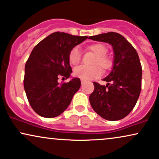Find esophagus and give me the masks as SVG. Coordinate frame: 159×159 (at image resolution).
I'll return each instance as SVG.
<instances>
[{"label":"esophagus","mask_w":159,"mask_h":159,"mask_svg":"<svg viewBox=\"0 0 159 159\" xmlns=\"http://www.w3.org/2000/svg\"><path fill=\"white\" fill-rule=\"evenodd\" d=\"M85 81H86L85 80H84V79H81V83H82V84H83L84 83H85Z\"/></svg>","instance_id":"34e87169"}]
</instances>
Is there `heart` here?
I'll return each mask as SVG.
<instances>
[{
  "instance_id": "obj_1",
  "label": "heart",
  "mask_w": 159,
  "mask_h": 159,
  "mask_svg": "<svg viewBox=\"0 0 159 159\" xmlns=\"http://www.w3.org/2000/svg\"><path fill=\"white\" fill-rule=\"evenodd\" d=\"M89 49L96 54L93 64L96 66H79L74 69V74L82 79L91 80L99 77L102 75V70L98 65L104 69H108L112 66V60L106 55L108 52L107 46L102 43H94L89 46ZM69 61L71 64L76 65L81 60V52L78 47H74L70 50L68 56Z\"/></svg>"
}]
</instances>
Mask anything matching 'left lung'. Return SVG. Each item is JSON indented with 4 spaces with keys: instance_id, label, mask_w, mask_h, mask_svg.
<instances>
[{
    "instance_id": "8db88e82",
    "label": "left lung",
    "mask_w": 159,
    "mask_h": 159,
    "mask_svg": "<svg viewBox=\"0 0 159 159\" xmlns=\"http://www.w3.org/2000/svg\"><path fill=\"white\" fill-rule=\"evenodd\" d=\"M108 43L114 53L113 67L102 80L106 85L93 83L89 100L93 111L103 119L117 121L125 118L136 105L142 89V69L138 53L122 35L116 32L89 37Z\"/></svg>"
}]
</instances>
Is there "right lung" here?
Returning a JSON list of instances; mask_svg holds the SVG:
<instances>
[{
  "label": "right lung",
  "mask_w": 159,
  "mask_h": 159,
  "mask_svg": "<svg viewBox=\"0 0 159 159\" xmlns=\"http://www.w3.org/2000/svg\"><path fill=\"white\" fill-rule=\"evenodd\" d=\"M88 37L57 32L40 41L32 50L25 66L23 85L32 109L45 118H54L68 107L80 89L79 78L58 83L71 74L69 53Z\"/></svg>",
  "instance_id": "right-lung-1"
}]
</instances>
